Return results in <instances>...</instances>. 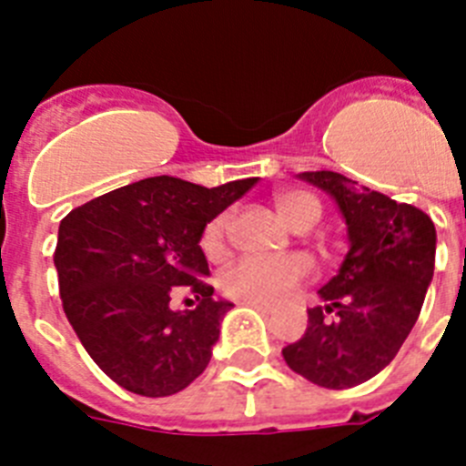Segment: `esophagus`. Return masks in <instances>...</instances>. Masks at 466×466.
Returning <instances> with one entry per match:
<instances>
[{"label":"esophagus","instance_id":"1","mask_svg":"<svg viewBox=\"0 0 466 466\" xmlns=\"http://www.w3.org/2000/svg\"><path fill=\"white\" fill-rule=\"evenodd\" d=\"M242 303L249 308H254V310L263 312V315H270V312H275V308L268 306V303H258V300H242Z\"/></svg>","mask_w":466,"mask_h":466}]
</instances>
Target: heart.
Returning <instances> with one entry per match:
<instances>
[{
    "mask_svg": "<svg viewBox=\"0 0 466 466\" xmlns=\"http://www.w3.org/2000/svg\"><path fill=\"white\" fill-rule=\"evenodd\" d=\"M275 209L291 228L308 230L319 219V203L306 191H282L275 196ZM228 214L214 217L203 228L200 247L209 258L224 252ZM312 275L310 258L303 254L284 257H242L221 273L219 287L226 296L238 300H258V303H279L296 287Z\"/></svg>",
    "mask_w": 466,
    "mask_h": 466,
    "instance_id": "heart-1",
    "label": "heart"
}]
</instances>
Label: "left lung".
<instances>
[{"instance_id":"8db88e82","label":"left lung","mask_w":466,"mask_h":466,"mask_svg":"<svg viewBox=\"0 0 466 466\" xmlns=\"http://www.w3.org/2000/svg\"><path fill=\"white\" fill-rule=\"evenodd\" d=\"M299 177L336 200L350 249L319 289L324 306L308 310L303 339L287 345L282 357L306 380L345 390L371 380L409 339L434 275L436 228L422 209L339 172Z\"/></svg>"}]
</instances>
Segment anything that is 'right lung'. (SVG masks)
Listing matches in <instances>:
<instances>
[{
	"label": "right lung",
	"instance_id": "add662e5",
	"mask_svg": "<svg viewBox=\"0 0 466 466\" xmlns=\"http://www.w3.org/2000/svg\"><path fill=\"white\" fill-rule=\"evenodd\" d=\"M258 177L205 188L149 177L72 209L53 254L65 315L93 361L142 397L182 392L208 369L228 300L212 299L203 228ZM193 293V311H172Z\"/></svg>",
	"mask_w": 466,
	"mask_h": 466
}]
</instances>
